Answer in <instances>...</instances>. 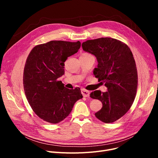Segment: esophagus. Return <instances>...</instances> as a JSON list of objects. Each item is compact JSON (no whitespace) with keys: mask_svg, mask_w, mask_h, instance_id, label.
Returning a JSON list of instances; mask_svg holds the SVG:
<instances>
[{"mask_svg":"<svg viewBox=\"0 0 158 158\" xmlns=\"http://www.w3.org/2000/svg\"><path fill=\"white\" fill-rule=\"evenodd\" d=\"M81 94L85 97H89V92L85 89H81Z\"/></svg>","mask_w":158,"mask_h":158,"instance_id":"34e87169","label":"esophagus"}]
</instances>
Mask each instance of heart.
<instances>
[{
    "label": "heart",
    "instance_id": "1",
    "mask_svg": "<svg viewBox=\"0 0 158 158\" xmlns=\"http://www.w3.org/2000/svg\"><path fill=\"white\" fill-rule=\"evenodd\" d=\"M83 55H86V56H88V55H90L89 54H83Z\"/></svg>",
    "mask_w": 158,
    "mask_h": 158
}]
</instances>
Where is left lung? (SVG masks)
Wrapping results in <instances>:
<instances>
[{
  "label": "left lung",
  "instance_id": "8db88e82",
  "mask_svg": "<svg viewBox=\"0 0 158 158\" xmlns=\"http://www.w3.org/2000/svg\"><path fill=\"white\" fill-rule=\"evenodd\" d=\"M82 47L96 57L98 65L94 74L107 88L106 92L95 90L90 94V97L102 103L95 117L113 123L129 111L136 97L138 73L133 55L126 44L111 38L87 40Z\"/></svg>",
  "mask_w": 158,
  "mask_h": 158
}]
</instances>
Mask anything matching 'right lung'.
<instances>
[{
    "label": "right lung",
    "mask_w": 158,
    "mask_h": 158,
    "mask_svg": "<svg viewBox=\"0 0 158 158\" xmlns=\"http://www.w3.org/2000/svg\"><path fill=\"white\" fill-rule=\"evenodd\" d=\"M80 47L79 41H51L35 46L27 58L23 76L25 94L32 110L45 122L63 120L82 98L79 88L70 89L58 81L64 73V61Z\"/></svg>",
    "instance_id": "obj_1"
}]
</instances>
